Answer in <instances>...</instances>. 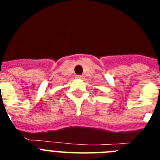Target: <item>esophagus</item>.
<instances>
[{"mask_svg":"<svg viewBox=\"0 0 160 160\" xmlns=\"http://www.w3.org/2000/svg\"><path fill=\"white\" fill-rule=\"evenodd\" d=\"M76 78H84V76L83 75H76Z\"/></svg>","mask_w":160,"mask_h":160,"instance_id":"1","label":"esophagus"}]
</instances>
